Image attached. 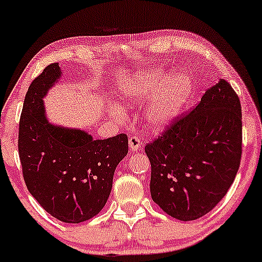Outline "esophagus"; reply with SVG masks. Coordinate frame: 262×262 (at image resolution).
Returning a JSON list of instances; mask_svg holds the SVG:
<instances>
[{
  "label": "esophagus",
  "mask_w": 262,
  "mask_h": 262,
  "mask_svg": "<svg viewBox=\"0 0 262 262\" xmlns=\"http://www.w3.org/2000/svg\"><path fill=\"white\" fill-rule=\"evenodd\" d=\"M129 149H130V151H137V150H140L141 148V144H143V141L139 137H137V135H132V137H129Z\"/></svg>",
  "instance_id": "esophagus-1"
}]
</instances>
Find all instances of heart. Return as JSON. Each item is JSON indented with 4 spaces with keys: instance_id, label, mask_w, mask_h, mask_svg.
<instances>
[{
    "instance_id": "b5f03b06",
    "label": "heart",
    "mask_w": 262,
    "mask_h": 262,
    "mask_svg": "<svg viewBox=\"0 0 262 262\" xmlns=\"http://www.w3.org/2000/svg\"><path fill=\"white\" fill-rule=\"evenodd\" d=\"M164 70L139 71L121 85V98L129 106L148 102L144 111V122L154 133H161L179 118L194 92L191 75ZM114 114H121L116 108Z\"/></svg>"
}]
</instances>
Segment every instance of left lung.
Segmentation results:
<instances>
[{
  "label": "left lung",
  "instance_id": "8db88e82",
  "mask_svg": "<svg viewBox=\"0 0 262 262\" xmlns=\"http://www.w3.org/2000/svg\"><path fill=\"white\" fill-rule=\"evenodd\" d=\"M152 201L171 217H203L227 194L242 159V106L224 79L192 112L145 146Z\"/></svg>",
  "mask_w": 262,
  "mask_h": 262
}]
</instances>
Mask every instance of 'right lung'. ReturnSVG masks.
Returning a JSON list of instances; mask_svg holds the SVG:
<instances>
[{
  "label": "right lung",
  "mask_w": 262,
  "mask_h": 262,
  "mask_svg": "<svg viewBox=\"0 0 262 262\" xmlns=\"http://www.w3.org/2000/svg\"><path fill=\"white\" fill-rule=\"evenodd\" d=\"M50 64L29 86L19 121L18 150L27 188L64 223H81L101 212L117 165L128 154V137L93 139L77 128L50 123L44 97L61 77Z\"/></svg>",
  "instance_id": "1"
}]
</instances>
